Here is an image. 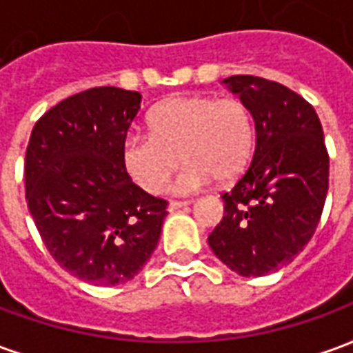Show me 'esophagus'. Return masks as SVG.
<instances>
[{"label":"esophagus","mask_w":353,"mask_h":353,"mask_svg":"<svg viewBox=\"0 0 353 353\" xmlns=\"http://www.w3.org/2000/svg\"><path fill=\"white\" fill-rule=\"evenodd\" d=\"M185 206H189V202H187V200H172V202L168 204V212H176V210Z\"/></svg>","instance_id":"34e87169"}]
</instances>
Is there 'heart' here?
Instances as JSON below:
<instances>
[{
	"mask_svg": "<svg viewBox=\"0 0 353 353\" xmlns=\"http://www.w3.org/2000/svg\"><path fill=\"white\" fill-rule=\"evenodd\" d=\"M149 134L123 141L121 161L132 181L147 192H161L172 172L187 161L172 191L189 194L217 181L236 179L252 161L255 124L238 98L176 96L149 113Z\"/></svg>",
	"mask_w": 353,
	"mask_h": 353,
	"instance_id": "obj_1",
	"label": "heart"
}]
</instances>
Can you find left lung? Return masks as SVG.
Here are the masks:
<instances>
[{"mask_svg":"<svg viewBox=\"0 0 353 353\" xmlns=\"http://www.w3.org/2000/svg\"><path fill=\"white\" fill-rule=\"evenodd\" d=\"M255 123L250 168L225 192V215L208 236L215 257L240 276H265L289 265L310 242L329 189V154L318 113L280 83L223 79Z\"/></svg>","mask_w":353,"mask_h":353,"instance_id":"obj_1","label":"left lung"}]
</instances>
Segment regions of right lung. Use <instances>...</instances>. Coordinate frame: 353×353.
<instances>
[{
  "label": "right lung",
  "instance_id": "add662e5",
  "mask_svg": "<svg viewBox=\"0 0 353 353\" xmlns=\"http://www.w3.org/2000/svg\"><path fill=\"white\" fill-rule=\"evenodd\" d=\"M141 94L96 87L35 123L24 162L26 202L52 259L92 285L132 280L159 244L168 202L126 174L121 147Z\"/></svg>",
  "mask_w": 353,
  "mask_h": 353
}]
</instances>
